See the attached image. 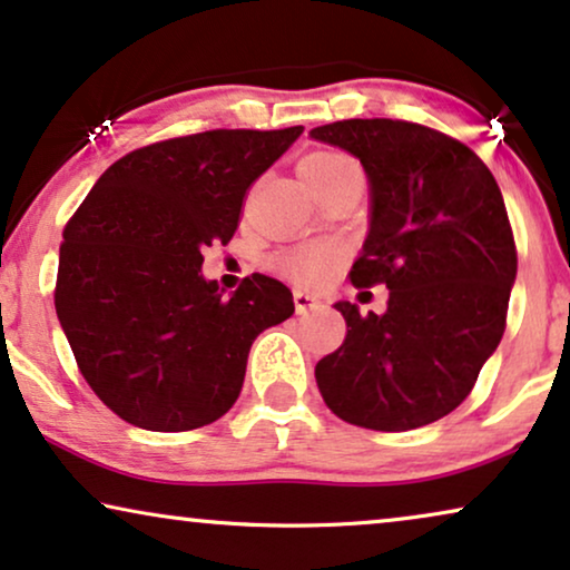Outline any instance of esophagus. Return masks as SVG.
<instances>
[{
	"mask_svg": "<svg viewBox=\"0 0 570 570\" xmlns=\"http://www.w3.org/2000/svg\"><path fill=\"white\" fill-rule=\"evenodd\" d=\"M294 307H297V313H307V309H315L321 307V302L313 297V294L302 292V289H294Z\"/></svg>",
	"mask_w": 570,
	"mask_h": 570,
	"instance_id": "1",
	"label": "esophagus"
}]
</instances>
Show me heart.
<instances>
[{
  "instance_id": "heart-1",
  "label": "heart",
  "mask_w": 570,
  "mask_h": 570,
  "mask_svg": "<svg viewBox=\"0 0 570 570\" xmlns=\"http://www.w3.org/2000/svg\"><path fill=\"white\" fill-rule=\"evenodd\" d=\"M299 176L305 178L309 189L318 194L323 189H328V186L350 181V178H360V168L347 155L318 149V153H309L307 157H302ZM338 263H342V252L328 242H305L297 244V247L278 252V255L273 257V268H276L281 276L305 286H318L323 281H328L336 273Z\"/></svg>"
}]
</instances>
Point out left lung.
<instances>
[{"instance_id":"obj_1","label":"left lung","mask_w":570,"mask_h":570,"mask_svg":"<svg viewBox=\"0 0 570 570\" xmlns=\"http://www.w3.org/2000/svg\"><path fill=\"white\" fill-rule=\"evenodd\" d=\"M347 149L371 181V232L352 265L357 289L384 284L386 313L347 321L315 365L342 421L410 431L452 413L505 334L518 255L492 170L463 141L407 120H336L309 131Z\"/></svg>"}]
</instances>
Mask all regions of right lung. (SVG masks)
Listing matches in <instances>:
<instances>
[{"mask_svg": "<svg viewBox=\"0 0 570 570\" xmlns=\"http://www.w3.org/2000/svg\"><path fill=\"white\" fill-rule=\"evenodd\" d=\"M299 134L215 128L134 149L65 226L57 318L86 384L131 426L218 421L252 342L294 313L292 292L263 273L223 299L202 278V249L232 242L249 186Z\"/></svg>", "mask_w": 570, "mask_h": 570, "instance_id": "1", "label": "right lung"}]
</instances>
